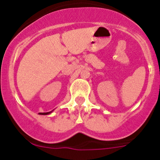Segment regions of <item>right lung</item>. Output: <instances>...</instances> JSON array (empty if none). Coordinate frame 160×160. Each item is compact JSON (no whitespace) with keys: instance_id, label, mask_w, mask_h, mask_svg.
<instances>
[{"instance_id":"add662e5","label":"right lung","mask_w":160,"mask_h":160,"mask_svg":"<svg viewBox=\"0 0 160 160\" xmlns=\"http://www.w3.org/2000/svg\"><path fill=\"white\" fill-rule=\"evenodd\" d=\"M53 111V110H52V111H50V112H46V113H39V114H42V115H48V114H51Z\"/></svg>"}]
</instances>
